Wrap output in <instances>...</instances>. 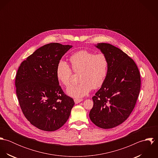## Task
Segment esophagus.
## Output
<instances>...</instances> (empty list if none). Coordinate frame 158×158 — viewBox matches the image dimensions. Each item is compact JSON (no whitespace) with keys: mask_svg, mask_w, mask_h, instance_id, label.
<instances>
[{"mask_svg":"<svg viewBox=\"0 0 158 158\" xmlns=\"http://www.w3.org/2000/svg\"><path fill=\"white\" fill-rule=\"evenodd\" d=\"M82 101H83V99H81V98H75L74 99V102L76 104H78V103H80Z\"/></svg>","mask_w":158,"mask_h":158,"instance_id":"1","label":"esophagus"}]
</instances>
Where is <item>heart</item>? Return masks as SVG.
Wrapping results in <instances>:
<instances>
[{
    "label": "heart",
    "instance_id": "obj_1",
    "mask_svg": "<svg viewBox=\"0 0 158 158\" xmlns=\"http://www.w3.org/2000/svg\"><path fill=\"white\" fill-rule=\"evenodd\" d=\"M72 70L79 74L80 82L67 89L69 95L81 98L86 95L91 89L101 87L108 75L109 61L103 53L96 54L86 50L78 51L69 58ZM65 61H61L57 65V79L64 86L70 85L73 71Z\"/></svg>",
    "mask_w": 158,
    "mask_h": 158
}]
</instances>
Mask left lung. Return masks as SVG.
I'll list each match as a JSON object with an SVG mask.
<instances>
[{
    "mask_svg": "<svg viewBox=\"0 0 158 158\" xmlns=\"http://www.w3.org/2000/svg\"><path fill=\"white\" fill-rule=\"evenodd\" d=\"M95 47L109 61L105 81L92 97L90 120L110 129L122 123L133 111L140 89V76L135 61L120 48L107 43Z\"/></svg>",
    "mask_w": 158,
    "mask_h": 158,
    "instance_id": "8db88e82",
    "label": "left lung"
}]
</instances>
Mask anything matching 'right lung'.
<instances>
[{"mask_svg": "<svg viewBox=\"0 0 158 158\" xmlns=\"http://www.w3.org/2000/svg\"><path fill=\"white\" fill-rule=\"evenodd\" d=\"M70 45L50 43L27 58L18 70L15 86L18 101L26 118L46 131L60 128L67 122L73 100L59 85L56 70Z\"/></svg>", "mask_w": 158, "mask_h": 158, "instance_id": "obj_1", "label": "right lung"}]
</instances>
